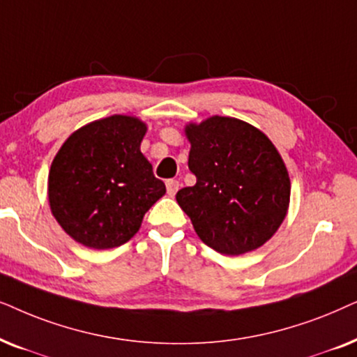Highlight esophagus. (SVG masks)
<instances>
[{
    "label": "esophagus",
    "instance_id": "34e87169",
    "mask_svg": "<svg viewBox=\"0 0 357 357\" xmlns=\"http://www.w3.org/2000/svg\"><path fill=\"white\" fill-rule=\"evenodd\" d=\"M178 189H179V183L176 181V179H168V181H166V191H168L171 197L178 192Z\"/></svg>",
    "mask_w": 357,
    "mask_h": 357
}]
</instances>
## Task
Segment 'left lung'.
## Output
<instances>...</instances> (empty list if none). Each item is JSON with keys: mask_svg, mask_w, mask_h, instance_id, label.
Segmentation results:
<instances>
[{"mask_svg": "<svg viewBox=\"0 0 357 357\" xmlns=\"http://www.w3.org/2000/svg\"><path fill=\"white\" fill-rule=\"evenodd\" d=\"M196 184L176 194L207 246L238 256L263 246L287 215L291 179L268 137L235 117L212 116L184 127Z\"/></svg>", "mask_w": 357, "mask_h": 357, "instance_id": "1", "label": "left lung"}]
</instances>
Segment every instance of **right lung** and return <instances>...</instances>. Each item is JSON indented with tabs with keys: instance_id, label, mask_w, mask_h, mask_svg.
I'll return each instance as SVG.
<instances>
[{
	"instance_id": "1",
	"label": "right lung",
	"mask_w": 357,
	"mask_h": 357,
	"mask_svg": "<svg viewBox=\"0 0 357 357\" xmlns=\"http://www.w3.org/2000/svg\"><path fill=\"white\" fill-rule=\"evenodd\" d=\"M146 123L114 114L75 130L49 171L52 215L83 246L109 250L127 243L146 211L165 196L140 151Z\"/></svg>"
}]
</instances>
